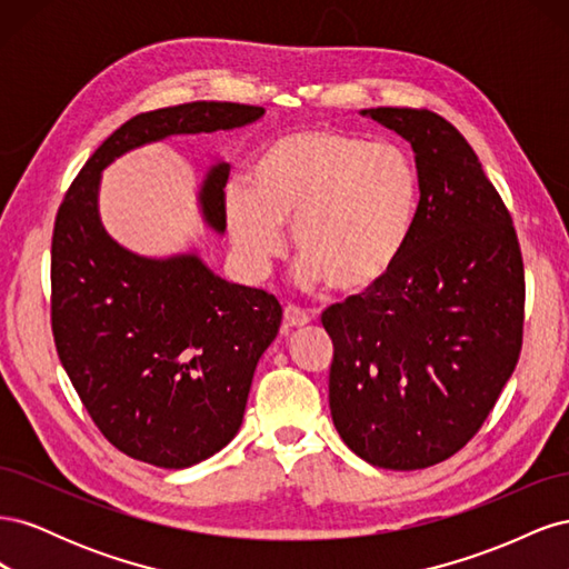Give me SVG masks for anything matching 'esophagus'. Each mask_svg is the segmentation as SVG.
Returning <instances> with one entry per match:
<instances>
[{"mask_svg":"<svg viewBox=\"0 0 569 569\" xmlns=\"http://www.w3.org/2000/svg\"><path fill=\"white\" fill-rule=\"evenodd\" d=\"M284 322L291 327H303L311 322V313H308L301 306L289 303V306H284Z\"/></svg>","mask_w":569,"mask_h":569,"instance_id":"esophagus-1","label":"esophagus"}]
</instances>
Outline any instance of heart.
I'll list each match as a JSON object with an SVG mask.
<instances>
[{
	"mask_svg": "<svg viewBox=\"0 0 569 569\" xmlns=\"http://www.w3.org/2000/svg\"><path fill=\"white\" fill-rule=\"evenodd\" d=\"M418 203V170L401 147L301 128L268 142L249 166V182L226 189V220L253 272L263 274L282 253V226L291 222L303 287L363 291L401 261Z\"/></svg>",
	"mask_w": 569,
	"mask_h": 569,
	"instance_id": "heart-1",
	"label": "heart"
}]
</instances>
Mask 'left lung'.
Returning a JSON list of instances; mask_svg holds the SVG:
<instances>
[{"instance_id":"1","label":"left lung","mask_w":569,"mask_h":569,"mask_svg":"<svg viewBox=\"0 0 569 569\" xmlns=\"http://www.w3.org/2000/svg\"><path fill=\"white\" fill-rule=\"evenodd\" d=\"M416 151L420 203L401 261L332 303L330 410L377 468L422 470L458 453L518 366L525 263L510 211L475 149L429 109H366Z\"/></svg>"}]
</instances>
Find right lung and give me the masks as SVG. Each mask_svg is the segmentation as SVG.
<instances>
[{
	"mask_svg": "<svg viewBox=\"0 0 569 569\" xmlns=\"http://www.w3.org/2000/svg\"><path fill=\"white\" fill-rule=\"evenodd\" d=\"M263 116L234 101L137 113L82 166L51 234V335L84 410L118 451L182 470L218 453L244 418L258 358L278 337L282 306L230 284L194 253L134 256L101 228L99 173L168 134L232 130ZM228 163L201 187L203 216L226 230Z\"/></svg>",
	"mask_w": 569,
	"mask_h": 569,
	"instance_id": "right-lung-1",
	"label": "right lung"
}]
</instances>
